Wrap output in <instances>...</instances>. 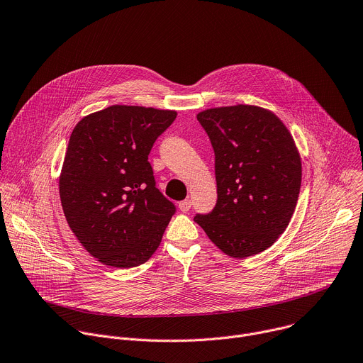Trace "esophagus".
<instances>
[{"mask_svg":"<svg viewBox=\"0 0 363 363\" xmlns=\"http://www.w3.org/2000/svg\"><path fill=\"white\" fill-rule=\"evenodd\" d=\"M179 208L183 211V213H187L190 208H191V200H183L179 203Z\"/></svg>","mask_w":363,"mask_h":363,"instance_id":"1","label":"esophagus"}]
</instances>
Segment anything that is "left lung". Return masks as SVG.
Instances as JSON below:
<instances>
[{"mask_svg": "<svg viewBox=\"0 0 363 363\" xmlns=\"http://www.w3.org/2000/svg\"><path fill=\"white\" fill-rule=\"evenodd\" d=\"M214 150L217 203L194 222L223 253L270 247L291 222L302 183L295 140L272 111L247 104L197 114Z\"/></svg>", "mask_w": 363, "mask_h": 363, "instance_id": "8db88e82", "label": "left lung"}]
</instances>
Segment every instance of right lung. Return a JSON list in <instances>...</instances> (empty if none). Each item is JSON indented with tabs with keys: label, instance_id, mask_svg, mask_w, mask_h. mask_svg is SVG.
<instances>
[{
	"label": "right lung",
	"instance_id": "add662e5",
	"mask_svg": "<svg viewBox=\"0 0 363 363\" xmlns=\"http://www.w3.org/2000/svg\"><path fill=\"white\" fill-rule=\"evenodd\" d=\"M174 110L110 106L72 130L60 174L67 223L100 263L128 269L160 246L176 206L156 187L149 155Z\"/></svg>",
	"mask_w": 363,
	"mask_h": 363
}]
</instances>
